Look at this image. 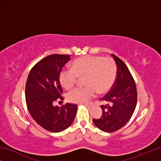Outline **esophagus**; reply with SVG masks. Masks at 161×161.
<instances>
[{"mask_svg":"<svg viewBox=\"0 0 161 161\" xmlns=\"http://www.w3.org/2000/svg\"><path fill=\"white\" fill-rule=\"evenodd\" d=\"M84 105L86 106V107H91V106L92 105V103H84Z\"/></svg>","mask_w":161,"mask_h":161,"instance_id":"obj_1","label":"esophagus"}]
</instances>
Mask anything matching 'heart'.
I'll use <instances>...</instances> for the list:
<instances>
[{
    "instance_id": "obj_1",
    "label": "heart",
    "mask_w": 161,
    "mask_h": 161,
    "mask_svg": "<svg viewBox=\"0 0 161 161\" xmlns=\"http://www.w3.org/2000/svg\"><path fill=\"white\" fill-rule=\"evenodd\" d=\"M116 64L111 58L86 55L75 59L70 69H62L59 80L64 89L70 90L78 78L84 77L85 86L75 89L67 96L69 102L82 103L91 99L97 92L103 94L109 91L116 80Z\"/></svg>"
}]
</instances>
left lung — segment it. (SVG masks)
Wrapping results in <instances>:
<instances>
[{
    "instance_id": "obj_1",
    "label": "left lung",
    "mask_w": 161,
    "mask_h": 161,
    "mask_svg": "<svg viewBox=\"0 0 161 161\" xmlns=\"http://www.w3.org/2000/svg\"><path fill=\"white\" fill-rule=\"evenodd\" d=\"M117 66L116 80L110 91L99 101L102 115L94 119L97 128L105 132H114L121 129L131 118L137 103V90L135 81L126 64L112 54Z\"/></svg>"
}]
</instances>
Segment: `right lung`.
I'll list each match as a JSON object with an SVG mask.
<instances>
[{
  "label": "right lung",
  "instance_id": "1",
  "mask_svg": "<svg viewBox=\"0 0 161 161\" xmlns=\"http://www.w3.org/2000/svg\"><path fill=\"white\" fill-rule=\"evenodd\" d=\"M70 59L69 54H50L32 68L25 85V101L32 118L43 129L60 132L75 120L77 105L65 103L61 107L53 106L58 99L63 100L59 75Z\"/></svg>",
  "mask_w": 161,
  "mask_h": 161
}]
</instances>
